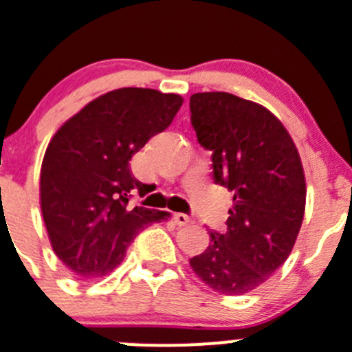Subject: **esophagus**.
Segmentation results:
<instances>
[{
    "instance_id": "esophagus-1",
    "label": "esophagus",
    "mask_w": 352,
    "mask_h": 352,
    "mask_svg": "<svg viewBox=\"0 0 352 352\" xmlns=\"http://www.w3.org/2000/svg\"><path fill=\"white\" fill-rule=\"evenodd\" d=\"M173 220H175L177 225L184 227V225H189L190 223V218L187 217L186 213H175L173 214Z\"/></svg>"
}]
</instances>
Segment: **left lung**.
<instances>
[{"label": "left lung", "mask_w": 352, "mask_h": 352, "mask_svg": "<svg viewBox=\"0 0 352 352\" xmlns=\"http://www.w3.org/2000/svg\"><path fill=\"white\" fill-rule=\"evenodd\" d=\"M189 108L197 141L211 151L214 182L234 192L227 230L211 232L190 268L220 294H245L267 282L294 248L306 204L301 158L280 120L261 104L197 93Z\"/></svg>", "instance_id": "left-lung-1"}]
</instances>
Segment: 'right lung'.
Returning a JSON list of instances; mask_svg holds the SVG:
<instances>
[{
    "instance_id": "obj_1",
    "label": "right lung",
    "mask_w": 352,
    "mask_h": 352,
    "mask_svg": "<svg viewBox=\"0 0 352 352\" xmlns=\"http://www.w3.org/2000/svg\"><path fill=\"white\" fill-rule=\"evenodd\" d=\"M179 94L124 87L85 104L51 139L41 166V210L53 251L80 278L107 275L149 223L168 211L132 208L148 184L132 175L131 158L170 127Z\"/></svg>"
}]
</instances>
